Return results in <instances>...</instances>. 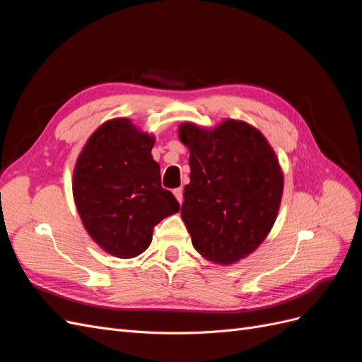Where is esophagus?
Returning <instances> with one entry per match:
<instances>
[{"label": "esophagus", "mask_w": 362, "mask_h": 362, "mask_svg": "<svg viewBox=\"0 0 362 362\" xmlns=\"http://www.w3.org/2000/svg\"><path fill=\"white\" fill-rule=\"evenodd\" d=\"M173 194H175V198L178 199V202L182 204V187L175 189V190H173Z\"/></svg>", "instance_id": "34e87169"}]
</instances>
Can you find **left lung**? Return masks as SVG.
Masks as SVG:
<instances>
[{
    "label": "left lung",
    "instance_id": "left-lung-1",
    "mask_svg": "<svg viewBox=\"0 0 362 362\" xmlns=\"http://www.w3.org/2000/svg\"><path fill=\"white\" fill-rule=\"evenodd\" d=\"M180 140L190 151L181 214L194 249L221 264L245 258L279 210L284 178L275 152L258 129L233 119L213 131L184 124Z\"/></svg>",
    "mask_w": 362,
    "mask_h": 362
}]
</instances>
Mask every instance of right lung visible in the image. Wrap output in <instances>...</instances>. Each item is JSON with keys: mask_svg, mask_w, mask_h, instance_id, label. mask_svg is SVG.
Wrapping results in <instances>:
<instances>
[{"mask_svg": "<svg viewBox=\"0 0 362 362\" xmlns=\"http://www.w3.org/2000/svg\"><path fill=\"white\" fill-rule=\"evenodd\" d=\"M152 146L154 137L131 120L113 119L95 131L75 164L72 190L83 225L119 258L145 252L154 226L180 211L175 196L161 187Z\"/></svg>", "mask_w": 362, "mask_h": 362, "instance_id": "right-lung-1", "label": "right lung"}]
</instances>
